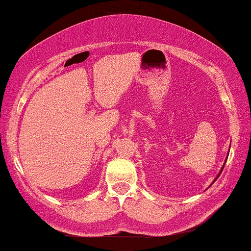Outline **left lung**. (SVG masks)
Masks as SVG:
<instances>
[{"mask_svg":"<svg viewBox=\"0 0 251 251\" xmlns=\"http://www.w3.org/2000/svg\"><path fill=\"white\" fill-rule=\"evenodd\" d=\"M223 168H224V166H223ZM223 168H222V170H221V172H222V171H223ZM221 172H220V174H218V176H217V177H216V179H217V178H218V177H220ZM216 179H215V180H216ZM215 180H214V181H215Z\"/></svg>","mask_w":251,"mask_h":251,"instance_id":"8db88e82","label":"left lung"}]
</instances>
